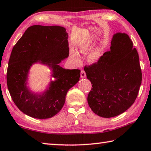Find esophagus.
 <instances>
[{"label": "esophagus", "mask_w": 151, "mask_h": 151, "mask_svg": "<svg viewBox=\"0 0 151 151\" xmlns=\"http://www.w3.org/2000/svg\"><path fill=\"white\" fill-rule=\"evenodd\" d=\"M86 73L85 72V71L81 70V78H86Z\"/></svg>", "instance_id": "34e87169"}]
</instances>
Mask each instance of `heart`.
I'll return each instance as SVG.
<instances>
[{
	"instance_id": "heart-1",
	"label": "heart",
	"mask_w": 151,
	"mask_h": 151,
	"mask_svg": "<svg viewBox=\"0 0 151 151\" xmlns=\"http://www.w3.org/2000/svg\"><path fill=\"white\" fill-rule=\"evenodd\" d=\"M93 36L88 37V38L86 40L85 42H83V43L79 46V50H80V52L82 53V54H86V53L90 50L91 45L92 44V43H93ZM71 57H72L73 60L75 61L76 63L80 62V58L76 52H73L71 53ZM99 58H100V52L99 51H95L93 53H91V55H89L88 60L89 62L93 63L97 62V60H99Z\"/></svg>"
}]
</instances>
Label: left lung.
<instances>
[{"label": "left lung", "mask_w": 151, "mask_h": 151, "mask_svg": "<svg viewBox=\"0 0 151 151\" xmlns=\"http://www.w3.org/2000/svg\"><path fill=\"white\" fill-rule=\"evenodd\" d=\"M110 51L98 62L85 67L92 88L88 96L89 107L101 117L110 118L127 110L138 95L142 81L139 54L129 36L117 32Z\"/></svg>", "instance_id": "obj_1"}]
</instances>
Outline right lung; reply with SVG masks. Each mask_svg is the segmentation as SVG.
I'll return each mask as SVG.
<instances>
[{
    "instance_id": "add662e5",
    "label": "right lung",
    "mask_w": 151,
    "mask_h": 151,
    "mask_svg": "<svg viewBox=\"0 0 151 151\" xmlns=\"http://www.w3.org/2000/svg\"><path fill=\"white\" fill-rule=\"evenodd\" d=\"M68 39L62 26L34 25L13 47L7 86L13 101L24 114L40 119L52 117L62 109L69 89L80 80V70H65L59 65L69 55ZM36 63L51 68L55 79L42 94L32 92L26 86L29 70Z\"/></svg>"
}]
</instances>
